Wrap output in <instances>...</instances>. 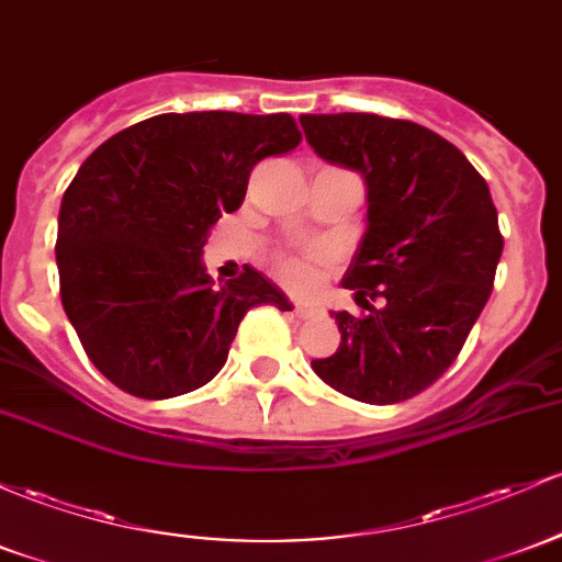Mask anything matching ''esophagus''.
I'll return each mask as SVG.
<instances>
[{
  "mask_svg": "<svg viewBox=\"0 0 562 562\" xmlns=\"http://www.w3.org/2000/svg\"><path fill=\"white\" fill-rule=\"evenodd\" d=\"M293 314L299 319H310V317H314V314H317V310H314L312 304H306V301H293Z\"/></svg>",
  "mask_w": 562,
  "mask_h": 562,
  "instance_id": "obj_1",
  "label": "esophagus"
}]
</instances>
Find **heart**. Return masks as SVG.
Instances as JSON below:
<instances>
[{
  "instance_id": "heart-1",
  "label": "heart",
  "mask_w": 562,
  "mask_h": 562,
  "mask_svg": "<svg viewBox=\"0 0 562 562\" xmlns=\"http://www.w3.org/2000/svg\"><path fill=\"white\" fill-rule=\"evenodd\" d=\"M333 263V250L330 248H310L301 256H285L277 263V274L280 280H285L291 288L299 291H310L323 280L325 269Z\"/></svg>"
}]
</instances>
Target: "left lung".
<instances>
[{
    "label": "left lung",
    "instance_id": "obj_1",
    "mask_svg": "<svg viewBox=\"0 0 562 562\" xmlns=\"http://www.w3.org/2000/svg\"><path fill=\"white\" fill-rule=\"evenodd\" d=\"M325 162L360 172L368 229L344 288L362 314L330 312L336 355L312 360L336 392L403 403L451 368L488 301L504 239L488 183L451 140L379 114H301Z\"/></svg>",
    "mask_w": 562,
    "mask_h": 562
}]
</instances>
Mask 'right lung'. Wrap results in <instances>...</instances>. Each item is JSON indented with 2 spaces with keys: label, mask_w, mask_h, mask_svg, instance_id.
I'll return each mask as SVG.
<instances>
[{
  "label": "right lung",
  "mask_w": 562,
  "mask_h": 562,
  "mask_svg": "<svg viewBox=\"0 0 562 562\" xmlns=\"http://www.w3.org/2000/svg\"><path fill=\"white\" fill-rule=\"evenodd\" d=\"M291 114H159L103 140L58 213L60 301L111 384L144 400L200 390L250 306L291 301L256 269L215 285L207 229L245 200L261 159L295 149Z\"/></svg>",
  "instance_id": "1"
}]
</instances>
